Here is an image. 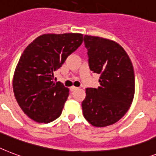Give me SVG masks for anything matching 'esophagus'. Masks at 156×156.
Instances as JSON below:
<instances>
[{
    "label": "esophagus",
    "instance_id": "obj_1",
    "mask_svg": "<svg viewBox=\"0 0 156 156\" xmlns=\"http://www.w3.org/2000/svg\"><path fill=\"white\" fill-rule=\"evenodd\" d=\"M77 89H78L77 87L72 86V87H71V88H70V90H71V91H74V90H76Z\"/></svg>",
    "mask_w": 156,
    "mask_h": 156
}]
</instances>
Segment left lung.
Masks as SVG:
<instances>
[{"instance_id": "1", "label": "left lung", "mask_w": 156, "mask_h": 156, "mask_svg": "<svg viewBox=\"0 0 156 156\" xmlns=\"http://www.w3.org/2000/svg\"><path fill=\"white\" fill-rule=\"evenodd\" d=\"M84 42L89 68L100 76V86L86 89L83 115L92 125L106 127L129 109L134 96V71L127 53L116 42L87 35Z\"/></svg>"}]
</instances>
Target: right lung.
Segmentation results:
<instances>
[{
    "label": "right lung",
    "mask_w": 156,
    "mask_h": 156,
    "mask_svg": "<svg viewBox=\"0 0 156 156\" xmlns=\"http://www.w3.org/2000/svg\"><path fill=\"white\" fill-rule=\"evenodd\" d=\"M83 42L80 33L44 34L24 49L13 79L14 96L25 114L38 123H49L62 114L69 89L54 83V72Z\"/></svg>",
    "instance_id": "1"
}]
</instances>
